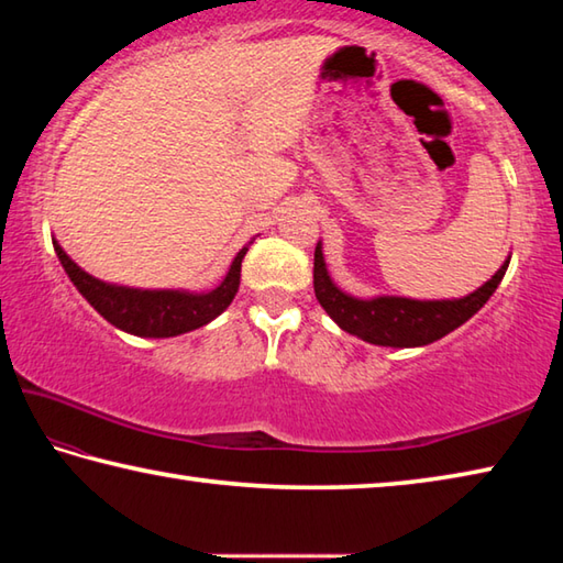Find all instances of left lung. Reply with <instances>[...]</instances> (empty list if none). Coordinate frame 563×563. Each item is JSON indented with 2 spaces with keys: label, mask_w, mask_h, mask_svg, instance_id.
Masks as SVG:
<instances>
[{
  "label": "left lung",
  "mask_w": 563,
  "mask_h": 563,
  "mask_svg": "<svg viewBox=\"0 0 563 563\" xmlns=\"http://www.w3.org/2000/svg\"><path fill=\"white\" fill-rule=\"evenodd\" d=\"M509 268V258L501 268L492 275L482 288L460 300H412V298H373L360 300L342 292L330 280L325 258H322L320 243L316 247V268H312V285H316V298L325 308L328 316L338 325L357 335L360 340L373 342L383 347H419L444 338L446 332L464 325L476 310L497 290L504 273Z\"/></svg>",
  "instance_id": "1"
}]
</instances>
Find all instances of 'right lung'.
I'll return each mask as SVG.
<instances>
[{
  "mask_svg": "<svg viewBox=\"0 0 563 563\" xmlns=\"http://www.w3.org/2000/svg\"><path fill=\"white\" fill-rule=\"evenodd\" d=\"M253 243V241H251ZM247 243V245H251ZM247 245L235 255L231 271L211 292H184V290H136L109 285L93 278L87 271H81L69 255L62 251V245L54 241V251L59 255L66 275L76 285L84 298L91 302V308L99 316L107 318L111 325L139 338H174L184 335L196 328H203L206 322L221 316L233 302L238 285H241V263L247 253Z\"/></svg>",
  "mask_w": 563,
  "mask_h": 563,
  "instance_id": "1",
  "label": "right lung"
}]
</instances>
